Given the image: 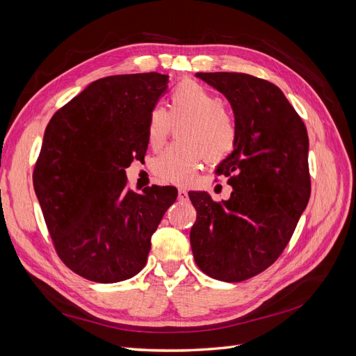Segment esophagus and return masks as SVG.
<instances>
[{
	"label": "esophagus",
	"instance_id": "esophagus-1",
	"mask_svg": "<svg viewBox=\"0 0 356 356\" xmlns=\"http://www.w3.org/2000/svg\"><path fill=\"white\" fill-rule=\"evenodd\" d=\"M178 197L179 199H182V200H184V199H187V191H186V188H178Z\"/></svg>",
	"mask_w": 356,
	"mask_h": 356
}]
</instances>
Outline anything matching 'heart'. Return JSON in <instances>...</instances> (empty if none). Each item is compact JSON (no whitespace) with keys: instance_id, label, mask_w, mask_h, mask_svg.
Returning <instances> with one entry per match:
<instances>
[{"instance_id":"1","label":"heart","mask_w":356,"mask_h":356,"mask_svg":"<svg viewBox=\"0 0 356 356\" xmlns=\"http://www.w3.org/2000/svg\"><path fill=\"white\" fill-rule=\"evenodd\" d=\"M170 120H186L179 131V139L184 144L170 145L156 157L153 172L163 182L190 184L204 157L209 161L225 159L233 152L238 139L233 118L222 108L221 99L191 80L172 89L168 113L159 106L149 113L147 135L153 148L163 145Z\"/></svg>"}]
</instances>
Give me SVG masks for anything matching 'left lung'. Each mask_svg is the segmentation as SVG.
<instances>
[{
    "mask_svg": "<svg viewBox=\"0 0 356 356\" xmlns=\"http://www.w3.org/2000/svg\"><path fill=\"white\" fill-rule=\"evenodd\" d=\"M232 105L238 139L217 172L233 187L227 200L188 193L197 220L191 251L203 273L241 282L272 266L310 197L309 136L284 92L241 72H197Z\"/></svg>",
    "mask_w": 356,
    "mask_h": 356,
    "instance_id": "obj_1",
    "label": "left lung"
}]
</instances>
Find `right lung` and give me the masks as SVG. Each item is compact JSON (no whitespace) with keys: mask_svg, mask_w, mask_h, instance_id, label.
Here are the masks:
<instances>
[{"mask_svg":"<svg viewBox=\"0 0 356 356\" xmlns=\"http://www.w3.org/2000/svg\"><path fill=\"white\" fill-rule=\"evenodd\" d=\"M169 75L126 74L90 83L51 117L34 169V188L58 255L99 284L144 268L175 187L134 193L126 170L148 147V115Z\"/></svg>","mask_w":356,"mask_h":356,"instance_id":"add662e5","label":"right lung"}]
</instances>
